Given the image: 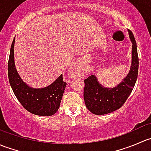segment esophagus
<instances>
[{
  "label": "esophagus",
  "instance_id": "esophagus-1",
  "mask_svg": "<svg viewBox=\"0 0 151 151\" xmlns=\"http://www.w3.org/2000/svg\"><path fill=\"white\" fill-rule=\"evenodd\" d=\"M70 72H71L73 77H79L80 74H82L83 71V62L81 60H77L74 62L71 66L70 67L69 69Z\"/></svg>",
  "mask_w": 151,
  "mask_h": 151
}]
</instances>
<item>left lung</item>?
Wrapping results in <instances>:
<instances>
[{
  "instance_id": "obj_1",
  "label": "left lung",
  "mask_w": 151,
  "mask_h": 151,
  "mask_svg": "<svg viewBox=\"0 0 151 151\" xmlns=\"http://www.w3.org/2000/svg\"><path fill=\"white\" fill-rule=\"evenodd\" d=\"M132 42V61L127 77L117 87L106 88L101 86L94 75L89 76L84 80V101L85 106L95 115L110 113L121 108L132 93L138 75L139 58L137 48L133 33L129 30Z\"/></svg>"
}]
</instances>
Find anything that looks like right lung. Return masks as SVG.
Wrapping results in <instances>:
<instances>
[{
    "instance_id": "1",
    "label": "right lung",
    "mask_w": 151,
    "mask_h": 151,
    "mask_svg": "<svg viewBox=\"0 0 151 151\" xmlns=\"http://www.w3.org/2000/svg\"><path fill=\"white\" fill-rule=\"evenodd\" d=\"M14 39L11 46L8 62L9 80L18 101L28 112L36 115L50 116L55 113L60 106L66 83L60 75L55 81L44 88L28 86L18 74L14 60Z\"/></svg>"
}]
</instances>
